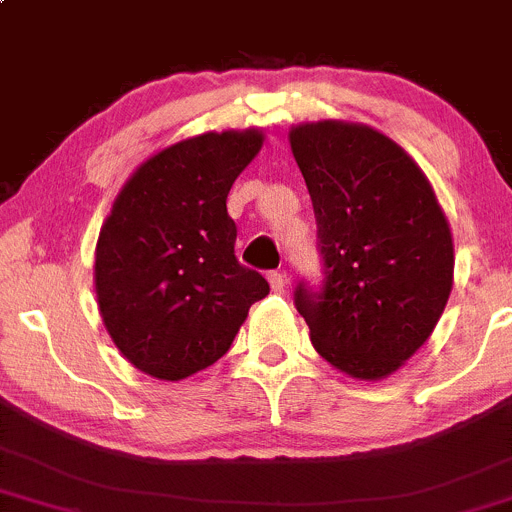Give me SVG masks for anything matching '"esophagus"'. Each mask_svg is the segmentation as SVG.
Wrapping results in <instances>:
<instances>
[{
  "mask_svg": "<svg viewBox=\"0 0 512 512\" xmlns=\"http://www.w3.org/2000/svg\"><path fill=\"white\" fill-rule=\"evenodd\" d=\"M268 283H271L273 291L281 293L283 288L288 286V276H286V271H271V273H268Z\"/></svg>",
  "mask_w": 512,
  "mask_h": 512,
  "instance_id": "34e87169",
  "label": "esophagus"
}]
</instances>
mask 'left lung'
I'll return each mask as SVG.
<instances>
[{
  "label": "left lung",
  "mask_w": 512,
  "mask_h": 512,
  "mask_svg": "<svg viewBox=\"0 0 512 512\" xmlns=\"http://www.w3.org/2000/svg\"><path fill=\"white\" fill-rule=\"evenodd\" d=\"M313 199L323 286L295 308L320 357L357 379L397 372L429 340L453 286V241L429 179L387 135L357 123L295 125Z\"/></svg>",
  "instance_id": "1"
}]
</instances>
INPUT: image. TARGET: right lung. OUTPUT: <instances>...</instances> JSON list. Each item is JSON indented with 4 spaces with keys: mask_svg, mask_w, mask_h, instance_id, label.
Wrapping results in <instances>:
<instances>
[{
    "mask_svg": "<svg viewBox=\"0 0 512 512\" xmlns=\"http://www.w3.org/2000/svg\"><path fill=\"white\" fill-rule=\"evenodd\" d=\"M258 130L204 133L145 160L120 189L96 246L98 308L130 365L177 379L214 365L268 283L234 254V179Z\"/></svg>",
    "mask_w": 512,
    "mask_h": 512,
    "instance_id": "add662e5",
    "label": "right lung"
}]
</instances>
